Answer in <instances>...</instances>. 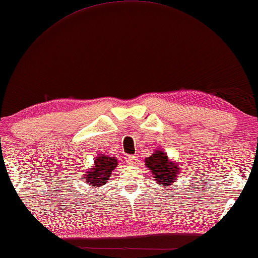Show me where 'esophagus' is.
<instances>
[{
  "label": "esophagus",
  "instance_id": "esophagus-1",
  "mask_svg": "<svg viewBox=\"0 0 258 258\" xmlns=\"http://www.w3.org/2000/svg\"><path fill=\"white\" fill-rule=\"evenodd\" d=\"M137 158H139V156L137 155H128V156L126 157L127 161L130 164H135L137 161Z\"/></svg>",
  "mask_w": 258,
  "mask_h": 258
}]
</instances>
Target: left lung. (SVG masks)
Returning a JSON list of instances; mask_svg holds the SVG:
<instances>
[{
    "label": "left lung",
    "instance_id": "left-lung-1",
    "mask_svg": "<svg viewBox=\"0 0 258 258\" xmlns=\"http://www.w3.org/2000/svg\"><path fill=\"white\" fill-rule=\"evenodd\" d=\"M145 165L149 170L153 171L155 181L161 187L173 183L177 180V177H179L178 164L170 160L161 149H157L151 157L146 158Z\"/></svg>",
    "mask_w": 258,
    "mask_h": 258
}]
</instances>
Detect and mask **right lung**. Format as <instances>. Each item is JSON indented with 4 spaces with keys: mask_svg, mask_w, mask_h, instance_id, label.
Listing matches in <instances>:
<instances>
[{
    "mask_svg": "<svg viewBox=\"0 0 258 258\" xmlns=\"http://www.w3.org/2000/svg\"><path fill=\"white\" fill-rule=\"evenodd\" d=\"M117 165V159L115 157H111L109 155L101 154L98 157H95L93 168L87 170L85 175L86 181L89 185H92V188L101 187L109 180L111 172L115 169Z\"/></svg>",
    "mask_w": 258,
    "mask_h": 258,
    "instance_id": "obj_1",
    "label": "right lung"
}]
</instances>
